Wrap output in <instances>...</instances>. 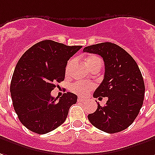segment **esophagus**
<instances>
[{"instance_id": "34e87169", "label": "esophagus", "mask_w": 155, "mask_h": 155, "mask_svg": "<svg viewBox=\"0 0 155 155\" xmlns=\"http://www.w3.org/2000/svg\"><path fill=\"white\" fill-rule=\"evenodd\" d=\"M86 99L84 97H78V101H85Z\"/></svg>"}]
</instances>
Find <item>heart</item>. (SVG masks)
Masks as SVG:
<instances>
[{
    "label": "heart",
    "instance_id": "1",
    "mask_svg": "<svg viewBox=\"0 0 155 155\" xmlns=\"http://www.w3.org/2000/svg\"><path fill=\"white\" fill-rule=\"evenodd\" d=\"M74 62V60H70L69 64H68V68L70 66V64ZM86 64L88 67L91 69L93 66H95L96 64H101V60L99 57L95 56V55H91L87 58L86 59ZM93 85L91 84H89V83H84V82H81V81H77V82H74L73 85H71V90L74 93H76L78 95H86L90 92V91L92 89Z\"/></svg>",
    "mask_w": 155,
    "mask_h": 155
}]
</instances>
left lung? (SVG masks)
<instances>
[{
	"label": "left lung",
	"mask_w": 155,
	"mask_h": 155,
	"mask_svg": "<svg viewBox=\"0 0 155 155\" xmlns=\"http://www.w3.org/2000/svg\"><path fill=\"white\" fill-rule=\"evenodd\" d=\"M83 51L103 58L104 79L93 96L108 99L104 107L98 103L96 111L88 115L89 121L107 134L126 129L138 115L144 98L145 86L137 63L123 48L108 42L85 47Z\"/></svg>",
	"instance_id": "8db88e82"
}]
</instances>
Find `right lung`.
<instances>
[{
  "label": "right lung",
  "mask_w": 155,
  "mask_h": 155,
  "mask_svg": "<svg viewBox=\"0 0 155 155\" xmlns=\"http://www.w3.org/2000/svg\"><path fill=\"white\" fill-rule=\"evenodd\" d=\"M81 46H67L44 40L28 49L17 62L10 91L14 110L28 129L38 134L54 130L66 120L77 96L64 93L53 97L55 84L64 80L68 60Z\"/></svg>",
  "instance_id": "1"
}]
</instances>
